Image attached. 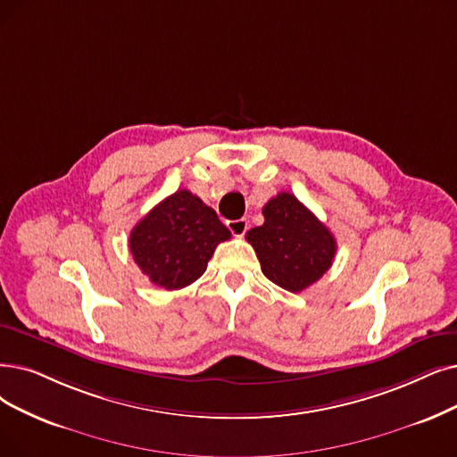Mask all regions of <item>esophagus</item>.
I'll return each mask as SVG.
<instances>
[{
	"instance_id": "1",
	"label": "esophagus",
	"mask_w": 457,
	"mask_h": 457,
	"mask_svg": "<svg viewBox=\"0 0 457 457\" xmlns=\"http://www.w3.org/2000/svg\"><path fill=\"white\" fill-rule=\"evenodd\" d=\"M228 230L236 238H242V236L247 232V219H236V221H227Z\"/></svg>"
}]
</instances>
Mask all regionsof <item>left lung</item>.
<instances>
[{
	"label": "left lung",
	"mask_w": 457,
	"mask_h": 457,
	"mask_svg": "<svg viewBox=\"0 0 457 457\" xmlns=\"http://www.w3.org/2000/svg\"><path fill=\"white\" fill-rule=\"evenodd\" d=\"M264 225L245 234L264 276L290 292H302L330 270L337 244L334 234L290 193L270 198Z\"/></svg>",
	"instance_id": "left-lung-1"
}]
</instances>
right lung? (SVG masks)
I'll return each instance as SVG.
<instances>
[{
  "label": "right lung",
  "mask_w": 457,
  "mask_h": 457,
  "mask_svg": "<svg viewBox=\"0 0 457 457\" xmlns=\"http://www.w3.org/2000/svg\"><path fill=\"white\" fill-rule=\"evenodd\" d=\"M228 238L217 213L191 191L179 189L135 225L129 249L154 285L178 290L203 276L215 247Z\"/></svg>",
  "instance_id": "obj_1"
}]
</instances>
